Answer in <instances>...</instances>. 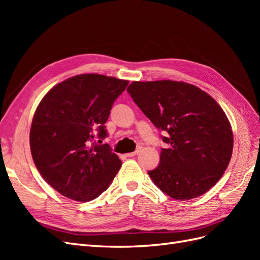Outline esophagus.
I'll return each mask as SVG.
<instances>
[{"instance_id":"esophagus-1","label":"esophagus","mask_w":260,"mask_h":260,"mask_svg":"<svg viewBox=\"0 0 260 260\" xmlns=\"http://www.w3.org/2000/svg\"><path fill=\"white\" fill-rule=\"evenodd\" d=\"M140 151H141V147H138L135 152H132V153H128V154H125V156L127 157H133V156H136V155H138L139 153H140Z\"/></svg>"}]
</instances>
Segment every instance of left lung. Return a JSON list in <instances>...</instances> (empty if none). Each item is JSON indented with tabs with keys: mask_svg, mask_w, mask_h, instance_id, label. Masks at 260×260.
I'll return each mask as SVG.
<instances>
[{
	"mask_svg": "<svg viewBox=\"0 0 260 260\" xmlns=\"http://www.w3.org/2000/svg\"><path fill=\"white\" fill-rule=\"evenodd\" d=\"M133 102L164 132L159 165L147 174L177 201L199 198L222 177L233 151L229 120L198 86L171 80L132 82Z\"/></svg>",
	"mask_w": 260,
	"mask_h": 260,
	"instance_id": "1",
	"label": "left lung"
}]
</instances>
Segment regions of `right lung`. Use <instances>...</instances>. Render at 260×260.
Wrapping results in <instances>:
<instances>
[{
	"label": "right lung",
	"instance_id": "1",
	"mask_svg": "<svg viewBox=\"0 0 260 260\" xmlns=\"http://www.w3.org/2000/svg\"><path fill=\"white\" fill-rule=\"evenodd\" d=\"M129 81L98 74L78 75L42 99L30 129L38 171L61 195L90 202L107 190L121 167L108 144L105 122Z\"/></svg>",
	"mask_w": 260,
	"mask_h": 260
}]
</instances>
